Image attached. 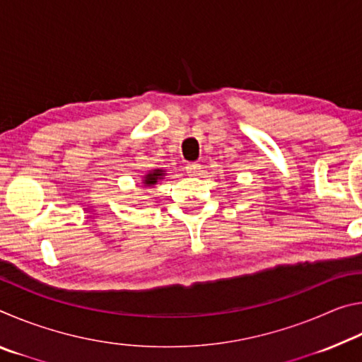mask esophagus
<instances>
[{"instance_id":"esophagus-1","label":"esophagus","mask_w":362,"mask_h":362,"mask_svg":"<svg viewBox=\"0 0 362 362\" xmlns=\"http://www.w3.org/2000/svg\"><path fill=\"white\" fill-rule=\"evenodd\" d=\"M199 169H201V166H199L198 163H188V164H185V173L188 175H198L199 174Z\"/></svg>"}]
</instances>
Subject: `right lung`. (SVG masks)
Listing matches in <instances>:
<instances>
[{"label":"right lung","instance_id":"1","mask_svg":"<svg viewBox=\"0 0 362 362\" xmlns=\"http://www.w3.org/2000/svg\"><path fill=\"white\" fill-rule=\"evenodd\" d=\"M163 173H164V170H161V169H156V170H153V173H150L148 175L145 177L144 183H145L146 187H151V185H155V183L158 182V179H161V177L164 175Z\"/></svg>","mask_w":362,"mask_h":362}]
</instances>
